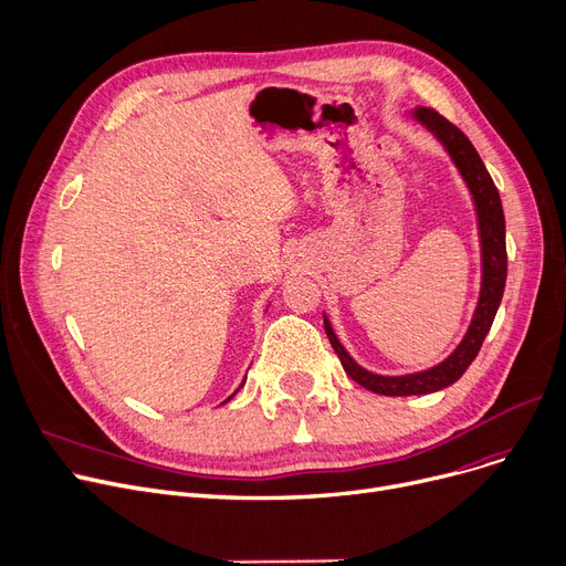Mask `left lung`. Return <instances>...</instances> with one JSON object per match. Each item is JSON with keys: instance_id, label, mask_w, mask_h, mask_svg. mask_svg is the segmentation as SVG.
<instances>
[{"instance_id": "1", "label": "left lung", "mask_w": 566, "mask_h": 566, "mask_svg": "<svg viewBox=\"0 0 566 566\" xmlns=\"http://www.w3.org/2000/svg\"><path fill=\"white\" fill-rule=\"evenodd\" d=\"M415 119H419L428 130L436 133V138L447 147L451 160L468 181L470 193L474 198L476 217H479V237H481V294L479 304L472 317V325L463 338V343L453 349V355L438 364L436 368H428L415 375H400V378H385V375H375L361 368L353 357L345 353V347L338 343L329 319L325 317V332L329 336L332 347L345 368V373L366 387L368 391L382 394V396H419V394H433L449 385H453L468 366L479 355L481 343L486 338L495 313L500 308L504 283H506V241H504V211L497 188L479 158L476 149L468 140L465 133L444 119L440 113L430 111V107H417Z\"/></svg>"}]
</instances>
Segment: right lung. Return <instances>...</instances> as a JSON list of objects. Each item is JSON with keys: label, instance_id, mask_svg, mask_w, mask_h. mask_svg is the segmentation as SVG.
Segmentation results:
<instances>
[{"label": "right lung", "instance_id": "1", "mask_svg": "<svg viewBox=\"0 0 566 566\" xmlns=\"http://www.w3.org/2000/svg\"><path fill=\"white\" fill-rule=\"evenodd\" d=\"M232 396H234V394H232ZM228 400H230V398H228Z\"/></svg>", "mask_w": 566, "mask_h": 566}]
</instances>
